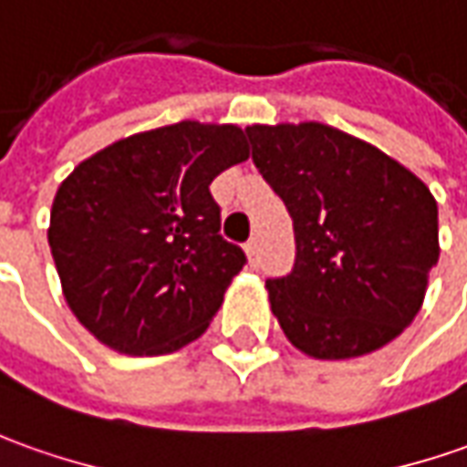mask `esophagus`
I'll return each mask as SVG.
<instances>
[{
	"label": "esophagus",
	"instance_id": "34e87169",
	"mask_svg": "<svg viewBox=\"0 0 467 467\" xmlns=\"http://www.w3.org/2000/svg\"><path fill=\"white\" fill-rule=\"evenodd\" d=\"M245 253H247V258L253 260V263L258 260V253H260L258 237H250V240H247V243H245Z\"/></svg>",
	"mask_w": 467,
	"mask_h": 467
}]
</instances>
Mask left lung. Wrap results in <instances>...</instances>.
Masks as SVG:
<instances>
[{"label":"left lung","mask_w":467,"mask_h":467,"mask_svg":"<svg viewBox=\"0 0 467 467\" xmlns=\"http://www.w3.org/2000/svg\"><path fill=\"white\" fill-rule=\"evenodd\" d=\"M245 135L294 220V268L265 281L288 340L319 360H342L399 337L440 258L430 189L329 125H253Z\"/></svg>","instance_id":"obj_1"}]
</instances>
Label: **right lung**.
Returning a JSON list of instances; mask_svg holds the SVG:
<instances>
[{"instance_id": "add662e5", "label": "right lung", "mask_w": 467, "mask_h": 467, "mask_svg": "<svg viewBox=\"0 0 467 467\" xmlns=\"http://www.w3.org/2000/svg\"><path fill=\"white\" fill-rule=\"evenodd\" d=\"M245 158L240 127L176 122L114 142L60 183L47 243L71 312L97 340L166 355L207 329L247 263L220 234L209 183Z\"/></svg>"}]
</instances>
